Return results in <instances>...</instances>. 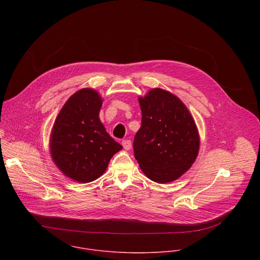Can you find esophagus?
<instances>
[{
    "mask_svg": "<svg viewBox=\"0 0 260 260\" xmlns=\"http://www.w3.org/2000/svg\"><path fill=\"white\" fill-rule=\"evenodd\" d=\"M122 146L125 150H129L132 148V141L131 140H123L122 141Z\"/></svg>",
    "mask_w": 260,
    "mask_h": 260,
    "instance_id": "1",
    "label": "esophagus"
}]
</instances>
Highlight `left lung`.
Wrapping results in <instances>:
<instances>
[{"mask_svg":"<svg viewBox=\"0 0 260 260\" xmlns=\"http://www.w3.org/2000/svg\"><path fill=\"white\" fill-rule=\"evenodd\" d=\"M142 124L134 140L135 158L157 183L178 179L194 162L200 137L188 109L171 92L155 88L139 98Z\"/></svg>","mask_w":260,"mask_h":260,"instance_id":"1","label":"left lung"}]
</instances>
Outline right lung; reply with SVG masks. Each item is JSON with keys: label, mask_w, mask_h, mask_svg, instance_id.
<instances>
[{"label": "right lung", "mask_w": 260, "mask_h": 260, "mask_svg": "<svg viewBox=\"0 0 260 260\" xmlns=\"http://www.w3.org/2000/svg\"><path fill=\"white\" fill-rule=\"evenodd\" d=\"M101 107L95 90H78L61 108L51 132L53 161L67 177L80 183L101 177L110 159L122 149L100 121Z\"/></svg>", "instance_id": "right-lung-1"}]
</instances>
